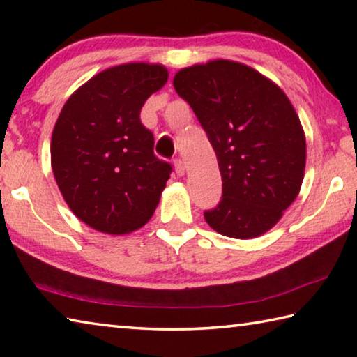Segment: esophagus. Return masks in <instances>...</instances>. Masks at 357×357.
<instances>
[{"mask_svg": "<svg viewBox=\"0 0 357 357\" xmlns=\"http://www.w3.org/2000/svg\"><path fill=\"white\" fill-rule=\"evenodd\" d=\"M174 172L178 176H184L185 174V164L181 159H174Z\"/></svg>", "mask_w": 357, "mask_h": 357, "instance_id": "obj_1", "label": "esophagus"}]
</instances>
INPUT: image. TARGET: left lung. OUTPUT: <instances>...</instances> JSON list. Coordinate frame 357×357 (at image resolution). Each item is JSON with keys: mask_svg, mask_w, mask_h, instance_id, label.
I'll return each instance as SVG.
<instances>
[{"mask_svg": "<svg viewBox=\"0 0 357 357\" xmlns=\"http://www.w3.org/2000/svg\"><path fill=\"white\" fill-rule=\"evenodd\" d=\"M173 86L219 162L222 200L204 213L208 225L234 239L261 236L282 219L304 179L305 134L291 102L268 77L229 59L181 69Z\"/></svg>", "mask_w": 357, "mask_h": 357, "instance_id": "8db88e82", "label": "left lung"}]
</instances>
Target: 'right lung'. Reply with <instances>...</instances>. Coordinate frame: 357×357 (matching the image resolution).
<instances>
[{
  "mask_svg": "<svg viewBox=\"0 0 357 357\" xmlns=\"http://www.w3.org/2000/svg\"><path fill=\"white\" fill-rule=\"evenodd\" d=\"M167 80L162 64L113 66L82 84L59 113L52 170L72 213L98 231H135L160 202L172 165L155 157L140 112Z\"/></svg>",
  "mask_w": 357,
  "mask_h": 357,
  "instance_id": "obj_1",
  "label": "right lung"
}]
</instances>
